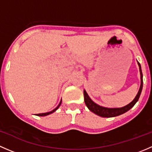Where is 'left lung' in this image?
<instances>
[{"label": "left lung", "mask_w": 152, "mask_h": 152, "mask_svg": "<svg viewBox=\"0 0 152 152\" xmlns=\"http://www.w3.org/2000/svg\"><path fill=\"white\" fill-rule=\"evenodd\" d=\"M139 66V70H140V88H139L138 93L136 95L135 98L133 99V101L132 102H130L129 104L124 106L123 107H118V108H109V107H102L97 104L96 103H95L93 100L90 98V96H88V94L87 93L85 90H84V97H85V104L87 107V108L90 110L91 112H93V113H95L97 115L101 116V117L103 118H112V117H116V116H118L120 115L124 114V113H126L127 111L130 110L131 108H132L134 107V105L137 103V102L138 101L139 98H140V94H141L142 89V70H141V66H140V63L137 62Z\"/></svg>", "instance_id": "left-lung-1"}]
</instances>
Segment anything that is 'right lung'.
<instances>
[{"mask_svg":"<svg viewBox=\"0 0 152 152\" xmlns=\"http://www.w3.org/2000/svg\"><path fill=\"white\" fill-rule=\"evenodd\" d=\"M61 104H62V99H61L60 102H59V105H58L57 107H56V108L54 109V110H52V111H50V112H48V113H39V114H36V115H37V116H46V115H50V114H51V113H54V112L56 111V110H57V109L59 108V107H60Z\"/></svg>","mask_w":152,"mask_h":152,"instance_id":"1","label":"right lung"}]
</instances>
